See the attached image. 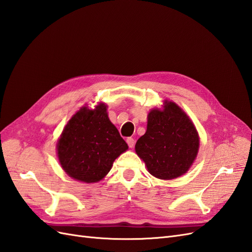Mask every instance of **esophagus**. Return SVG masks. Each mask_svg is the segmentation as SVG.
Wrapping results in <instances>:
<instances>
[{
    "mask_svg": "<svg viewBox=\"0 0 252 252\" xmlns=\"http://www.w3.org/2000/svg\"><path fill=\"white\" fill-rule=\"evenodd\" d=\"M126 142H127V144H128V146H129V147H130V148H133V146H134V143H135V141H134V139H133V138H127Z\"/></svg>",
    "mask_w": 252,
    "mask_h": 252,
    "instance_id": "esophagus-1",
    "label": "esophagus"
}]
</instances>
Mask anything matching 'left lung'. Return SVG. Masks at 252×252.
Listing matches in <instances>:
<instances>
[{"label":"left lung","mask_w":252,"mask_h":252,"mask_svg":"<svg viewBox=\"0 0 252 252\" xmlns=\"http://www.w3.org/2000/svg\"><path fill=\"white\" fill-rule=\"evenodd\" d=\"M147 119V130L136 141L135 152L149 173L161 180H172L186 173L200 146L191 120L170 101H165L163 110L152 109Z\"/></svg>","instance_id":"1"}]
</instances>
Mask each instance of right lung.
<instances>
[{
	"mask_svg": "<svg viewBox=\"0 0 252 252\" xmlns=\"http://www.w3.org/2000/svg\"><path fill=\"white\" fill-rule=\"evenodd\" d=\"M127 149L104 103L94 110L82 107L68 122L57 145L64 171L85 183L101 181L110 171L114 159Z\"/></svg>",
	"mask_w": 252,
	"mask_h": 252,
	"instance_id": "add662e5",
	"label": "right lung"
}]
</instances>
